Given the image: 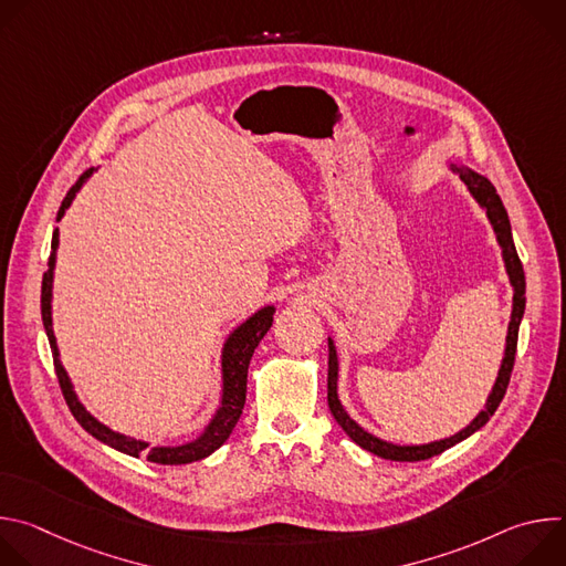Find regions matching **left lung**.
Instances as JSON below:
<instances>
[{
    "label": "left lung",
    "mask_w": 566,
    "mask_h": 566,
    "mask_svg": "<svg viewBox=\"0 0 566 566\" xmlns=\"http://www.w3.org/2000/svg\"><path fill=\"white\" fill-rule=\"evenodd\" d=\"M450 170L454 175L461 177V181L468 186V192L472 195V199L486 210V217L495 230L497 244L502 249V258H504V266L513 286V311H511V322H509V336H506V349H504V358L500 365V374L495 378L493 391L489 394L486 408H483L472 421L470 426H465L463 430H459L457 434L441 439V441H432V443H423V446H396L389 441H382L374 434H369L367 430H363L343 408V402L338 398V352L334 340L329 338V376H327V400H329V410L334 415V419L338 421V426L347 432V437L358 443L363 450L374 452L382 459L389 461H423L430 457H437L441 452H446L448 448L461 443L463 439H468L470 434H474L476 430H481L491 421V417L495 415V410L500 408V402L506 394L509 380H511V371L515 365V352H517V334H520V322L524 315V306H526V280H524V269L522 262L517 258L515 244H513V232H511V221H509V212L495 190V186L486 179L476 175L474 170L465 168V166H457L450 164Z\"/></svg>",
    "instance_id": "8db88e82"
}]
</instances>
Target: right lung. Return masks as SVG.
<instances>
[{"label": "right lung", "instance_id": "obj_1", "mask_svg": "<svg viewBox=\"0 0 566 566\" xmlns=\"http://www.w3.org/2000/svg\"><path fill=\"white\" fill-rule=\"evenodd\" d=\"M92 170L80 177V181L66 192L60 210H57V221L64 217L66 208L71 206V201L75 199V192L83 188V184L90 179ZM57 228L53 230V239H51V258H49V269L42 277V322L44 329L49 336V345H51V354H53V365H55V374H57V382L60 389L64 394L66 406L71 410V415L75 417V421L83 426L92 437H96L98 441H103L105 446L125 452L129 457H147V461L151 463H164V465H181V463H192L199 459H206L208 454H212L217 448H221L226 443V439L230 437L232 428L237 426L241 410H244L247 402V378H249V365L251 358L260 345V340L266 336V332L273 325V313L275 306H264L258 313H253L247 322L241 325L226 338L223 349H221V402L219 410L214 412L212 421L206 426V430L201 432V437H197L190 443L184 446H156L149 448L147 441L140 439H132L125 437L120 432H114L112 428H107L105 423H101L98 419H94L83 402H80L77 394L73 391V382L66 374V369L62 367L60 360V352H57V343H55V334H53V317H51V297H53V269H55V251H57Z\"/></svg>", "mask_w": 566, "mask_h": 566}]
</instances>
